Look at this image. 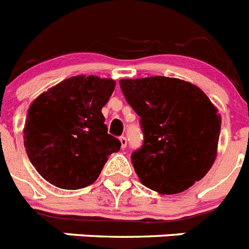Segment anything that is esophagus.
Listing matches in <instances>:
<instances>
[{
    "instance_id": "obj_1",
    "label": "esophagus",
    "mask_w": 249,
    "mask_h": 249,
    "mask_svg": "<svg viewBox=\"0 0 249 249\" xmlns=\"http://www.w3.org/2000/svg\"><path fill=\"white\" fill-rule=\"evenodd\" d=\"M120 142H121V147L126 148L127 139H126V137H124V136H121V137H120Z\"/></svg>"
}]
</instances>
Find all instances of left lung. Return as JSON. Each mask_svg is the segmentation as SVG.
Segmentation results:
<instances>
[{"mask_svg":"<svg viewBox=\"0 0 249 249\" xmlns=\"http://www.w3.org/2000/svg\"><path fill=\"white\" fill-rule=\"evenodd\" d=\"M120 86L141 117L143 142L131 155L140 181L170 195L203 179L215 161L222 124L207 94L167 76L121 79Z\"/></svg>","mask_w":249,"mask_h":249,"instance_id":"left-lung-1","label":"left lung"}]
</instances>
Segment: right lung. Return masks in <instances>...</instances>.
Returning a JSON list of instances; mask_svg holds the SVG:
<instances>
[{
  "mask_svg": "<svg viewBox=\"0 0 249 249\" xmlns=\"http://www.w3.org/2000/svg\"><path fill=\"white\" fill-rule=\"evenodd\" d=\"M114 86L94 75L71 76L31 103L23 143L46 181L65 190L86 188L98 179L108 156L120 151L102 113Z\"/></svg>",
  "mask_w": 249,
  "mask_h": 249,
  "instance_id": "right-lung-1",
  "label": "right lung"
}]
</instances>
